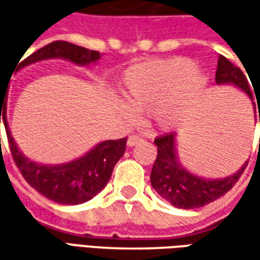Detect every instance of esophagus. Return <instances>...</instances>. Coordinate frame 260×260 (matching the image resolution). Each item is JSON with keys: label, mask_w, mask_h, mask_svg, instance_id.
<instances>
[{"label": "esophagus", "mask_w": 260, "mask_h": 260, "mask_svg": "<svg viewBox=\"0 0 260 260\" xmlns=\"http://www.w3.org/2000/svg\"><path fill=\"white\" fill-rule=\"evenodd\" d=\"M142 142H145L142 137H139V136H130L128 140H127V145L130 146V147H133V146L139 145V143H142Z\"/></svg>", "instance_id": "1"}]
</instances>
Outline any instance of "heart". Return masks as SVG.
I'll use <instances>...</instances> for the list:
<instances>
[{"label": "heart", "instance_id": "obj_1", "mask_svg": "<svg viewBox=\"0 0 260 260\" xmlns=\"http://www.w3.org/2000/svg\"><path fill=\"white\" fill-rule=\"evenodd\" d=\"M194 68L185 57L150 60L130 68L121 81V92L127 103L121 105L123 115L133 120L135 111H147L152 127L172 128L185 100L200 94L207 85V78Z\"/></svg>", "mask_w": 260, "mask_h": 260}]
</instances>
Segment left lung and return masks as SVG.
Wrapping results in <instances>:
<instances>
[{"label":"left lung","instance_id":"obj_1","mask_svg":"<svg viewBox=\"0 0 260 260\" xmlns=\"http://www.w3.org/2000/svg\"><path fill=\"white\" fill-rule=\"evenodd\" d=\"M215 82L218 85L230 84L237 86L243 89L250 100H253L249 82L242 69L233 65L227 57L221 55L218 56L217 62ZM155 145L157 146V156L152 168L150 182L156 192L176 208L191 210L213 203L233 188V185L239 181L247 166L246 162L236 174L220 179L201 178L191 174L181 165L176 153V133H168L156 137Z\"/></svg>","mask_w":260,"mask_h":260}]
</instances>
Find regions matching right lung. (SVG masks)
Here are the masks:
<instances>
[{"label": "right lung", "mask_w": 260, "mask_h": 260, "mask_svg": "<svg viewBox=\"0 0 260 260\" xmlns=\"http://www.w3.org/2000/svg\"><path fill=\"white\" fill-rule=\"evenodd\" d=\"M60 57L79 66L95 63L101 55L82 46L68 42H52L24 59L21 68L45 59ZM3 120L7 139L15 165L24 179L37 192L57 204H82L94 198L110 181L115 164L124 155L127 139L105 140L92 147L88 153L62 165H40L25 157L17 147L7 123V98H0V121ZM1 142V140H0Z\"/></svg>", "instance_id": "right-lung-1"}]
</instances>
